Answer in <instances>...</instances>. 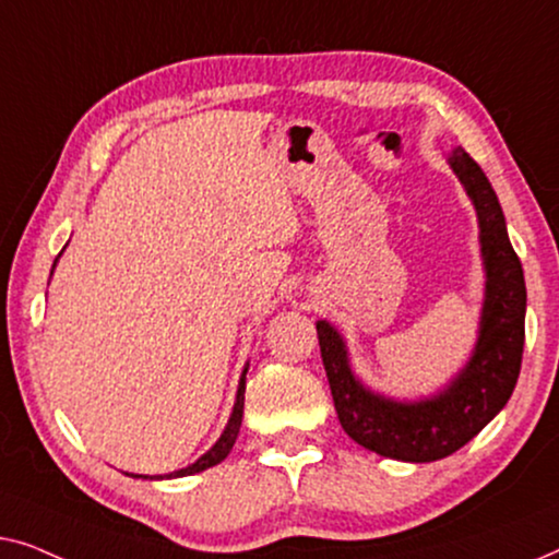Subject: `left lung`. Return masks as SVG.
Wrapping results in <instances>:
<instances>
[{
	"instance_id": "left-lung-1",
	"label": "left lung",
	"mask_w": 559,
	"mask_h": 559,
	"mask_svg": "<svg viewBox=\"0 0 559 559\" xmlns=\"http://www.w3.org/2000/svg\"><path fill=\"white\" fill-rule=\"evenodd\" d=\"M448 162L474 200L486 265L481 334L466 369L436 397L395 403L361 388L349 369L342 336L326 321L317 324L344 433L367 451L395 461L428 463L466 445L507 405L522 369L526 286L522 261L509 242L504 212L484 169L461 146L453 148Z\"/></svg>"
}]
</instances>
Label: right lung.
<instances>
[{
  "instance_id": "add662e5",
  "label": "right lung",
  "mask_w": 559,
  "mask_h": 559,
  "mask_svg": "<svg viewBox=\"0 0 559 559\" xmlns=\"http://www.w3.org/2000/svg\"><path fill=\"white\" fill-rule=\"evenodd\" d=\"M246 374H248V367L242 369L240 388H238V400H235L233 415H230V420H227V428L223 430V436H219L217 443L212 445L210 451L202 455V459L194 461L192 466H187V468H182V471H175V474H169V478H171V476H192V474H200V471L210 468V466H217L219 461H225V459H227V453H230V451H233V445H235V438H238V433H240V423H242V403H246ZM156 478H162V476H156Z\"/></svg>"
}]
</instances>
